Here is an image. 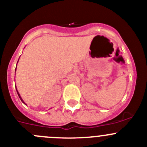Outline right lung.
I'll use <instances>...</instances> for the list:
<instances>
[{
	"mask_svg": "<svg viewBox=\"0 0 147 147\" xmlns=\"http://www.w3.org/2000/svg\"><path fill=\"white\" fill-rule=\"evenodd\" d=\"M17 92H18V96H19V97H20V100H21V101H22V102H23V103H24V104H25V102H23V100H22V98H21V97H20V94H19V93H18V91H17ZM25 105H26V104H25Z\"/></svg>",
	"mask_w": 147,
	"mask_h": 147,
	"instance_id": "right-lung-1",
	"label": "right lung"
}]
</instances>
